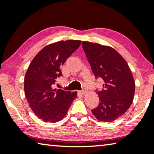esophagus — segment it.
Masks as SVG:
<instances>
[{"label": "esophagus", "instance_id": "obj_1", "mask_svg": "<svg viewBox=\"0 0 154 154\" xmlns=\"http://www.w3.org/2000/svg\"><path fill=\"white\" fill-rule=\"evenodd\" d=\"M79 93H80V94H81L82 95H84V94H86V90H82V91H80Z\"/></svg>", "mask_w": 154, "mask_h": 154}]
</instances>
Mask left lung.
Instances as JSON below:
<instances>
[{
  "instance_id": "left-lung-1",
  "label": "left lung",
  "mask_w": 154,
  "mask_h": 154,
  "mask_svg": "<svg viewBox=\"0 0 154 154\" xmlns=\"http://www.w3.org/2000/svg\"><path fill=\"white\" fill-rule=\"evenodd\" d=\"M82 47L95 77L105 82L103 89L97 93L100 103L92 113L100 121H114L133 103L135 84L131 69L111 47L87 41L82 42Z\"/></svg>"
}]
</instances>
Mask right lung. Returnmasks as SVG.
<instances>
[{
    "label": "right lung",
    "instance_id": "1",
    "mask_svg": "<svg viewBox=\"0 0 154 154\" xmlns=\"http://www.w3.org/2000/svg\"><path fill=\"white\" fill-rule=\"evenodd\" d=\"M81 40L58 41L39 51L24 77L25 96L35 114L45 122L56 123L66 115L77 91L53 88L62 76L60 68L81 45Z\"/></svg>",
    "mask_w": 154,
    "mask_h": 154
}]
</instances>
